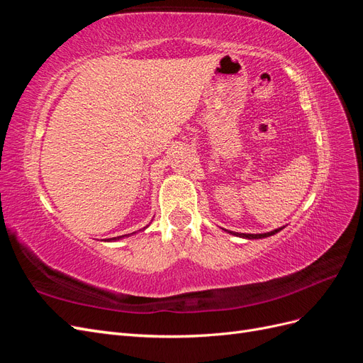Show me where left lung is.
Returning <instances> with one entry per match:
<instances>
[{"label":"left lung","mask_w":363,"mask_h":363,"mask_svg":"<svg viewBox=\"0 0 363 363\" xmlns=\"http://www.w3.org/2000/svg\"><path fill=\"white\" fill-rule=\"evenodd\" d=\"M280 230H283V227H280V228H276V230H272V232H268V233H259V235H251V233H236V232H228V233H232V235H235V236H239V238H245V239H262V238H269V236H272V235H276V233H279ZM227 232V230H225Z\"/></svg>","instance_id":"8db88e82"}]
</instances>
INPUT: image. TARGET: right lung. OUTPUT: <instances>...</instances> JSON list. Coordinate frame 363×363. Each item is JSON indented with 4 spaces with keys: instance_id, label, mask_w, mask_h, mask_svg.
Instances as JSON below:
<instances>
[{
    "instance_id": "obj_1",
    "label": "right lung",
    "mask_w": 363,
    "mask_h": 363,
    "mask_svg": "<svg viewBox=\"0 0 363 363\" xmlns=\"http://www.w3.org/2000/svg\"><path fill=\"white\" fill-rule=\"evenodd\" d=\"M145 228V227H144ZM133 233H136V232H133ZM133 233H130V235H133ZM124 236H127V235H124ZM124 236H116V238H111V239H103V240H107V242H111V240H118V239H123Z\"/></svg>"
}]
</instances>
